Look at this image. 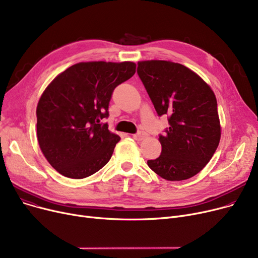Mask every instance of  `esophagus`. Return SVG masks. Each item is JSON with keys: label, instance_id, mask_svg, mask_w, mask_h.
Here are the masks:
<instances>
[{"label": "esophagus", "instance_id": "34e87169", "mask_svg": "<svg viewBox=\"0 0 258 258\" xmlns=\"http://www.w3.org/2000/svg\"><path fill=\"white\" fill-rule=\"evenodd\" d=\"M145 137H146V134H145L144 132H138L137 134L133 135V138H134L135 140H138V141L143 140Z\"/></svg>", "mask_w": 258, "mask_h": 258}]
</instances>
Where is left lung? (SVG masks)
Returning a JSON list of instances; mask_svg holds the SVG:
<instances>
[{
    "label": "left lung",
    "mask_w": 258,
    "mask_h": 258,
    "mask_svg": "<svg viewBox=\"0 0 258 258\" xmlns=\"http://www.w3.org/2000/svg\"><path fill=\"white\" fill-rule=\"evenodd\" d=\"M137 73L159 117L169 127L159 135L162 152L147 165L167 181H183L200 172L221 139L218 102L210 87L187 67L165 60L138 62Z\"/></svg>",
    "instance_id": "obj_1"
}]
</instances>
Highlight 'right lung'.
<instances>
[{
	"instance_id": "right-lung-1",
	"label": "right lung",
	"mask_w": 258,
	"mask_h": 258,
	"mask_svg": "<svg viewBox=\"0 0 258 258\" xmlns=\"http://www.w3.org/2000/svg\"><path fill=\"white\" fill-rule=\"evenodd\" d=\"M136 72L131 61L79 62L53 79L40 97L36 133L40 150L67 178L84 179L110 161L119 142L107 123L113 92Z\"/></svg>"
}]
</instances>
